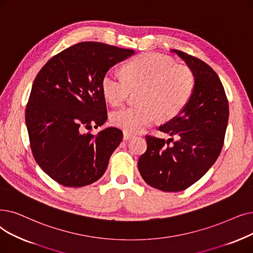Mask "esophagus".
<instances>
[{
  "label": "esophagus",
  "instance_id": "1",
  "mask_svg": "<svg viewBox=\"0 0 253 253\" xmlns=\"http://www.w3.org/2000/svg\"><path fill=\"white\" fill-rule=\"evenodd\" d=\"M133 136H134V135H133L132 133L127 132V131H124V132H123V138H124V140H129V139L132 138Z\"/></svg>",
  "mask_w": 253,
  "mask_h": 253
}]
</instances>
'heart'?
Returning a JSON list of instances; mask_svg holds the SVG:
<instances>
[{"label":"heart","instance_id":"heart-1","mask_svg":"<svg viewBox=\"0 0 253 253\" xmlns=\"http://www.w3.org/2000/svg\"><path fill=\"white\" fill-rule=\"evenodd\" d=\"M125 73L115 68L107 70L101 90L113 105L123 104L132 92H138V104L111 114L112 124L129 132L142 129L157 118L166 121L178 116L195 89V74L189 67L157 52L135 57L126 65Z\"/></svg>","mask_w":253,"mask_h":253}]
</instances>
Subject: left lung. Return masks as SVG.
Here are the masks:
<instances>
[{
	"label": "left lung",
	"mask_w": 253,
	"mask_h": 253,
	"mask_svg": "<svg viewBox=\"0 0 253 253\" xmlns=\"http://www.w3.org/2000/svg\"><path fill=\"white\" fill-rule=\"evenodd\" d=\"M172 51L194 72L195 89L183 111L159 126L179 139L169 146L172 138L147 134L148 148L137 163L145 182L166 192L187 189L213 166L222 150L228 121V100L217 73L191 54Z\"/></svg>",
	"instance_id": "1"
}]
</instances>
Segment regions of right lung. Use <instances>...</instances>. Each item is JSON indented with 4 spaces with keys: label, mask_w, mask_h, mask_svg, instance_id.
I'll return each mask as SVG.
<instances>
[{
    "label": "right lung",
    "mask_w": 253,
    "mask_h": 253,
    "mask_svg": "<svg viewBox=\"0 0 253 253\" xmlns=\"http://www.w3.org/2000/svg\"><path fill=\"white\" fill-rule=\"evenodd\" d=\"M134 53L101 42L85 41L49 59L33 83L26 107L30 146L38 166L66 187L99 180L123 132L108 127L101 90L104 73Z\"/></svg>",
    "instance_id": "add662e5"
}]
</instances>
